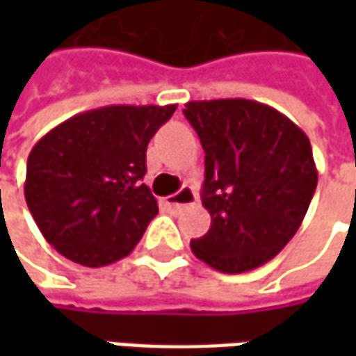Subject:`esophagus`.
I'll return each instance as SVG.
<instances>
[{
	"instance_id": "esophagus-1",
	"label": "esophagus",
	"mask_w": 356,
	"mask_h": 356,
	"mask_svg": "<svg viewBox=\"0 0 356 356\" xmlns=\"http://www.w3.org/2000/svg\"><path fill=\"white\" fill-rule=\"evenodd\" d=\"M196 202V194L190 186H182L176 194H172L168 198H164V204L170 206L174 210H180V208H186V206H192Z\"/></svg>"
}]
</instances>
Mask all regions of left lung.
<instances>
[{"instance_id": "obj_1", "label": "left lung", "mask_w": 356, "mask_h": 356, "mask_svg": "<svg viewBox=\"0 0 356 356\" xmlns=\"http://www.w3.org/2000/svg\"><path fill=\"white\" fill-rule=\"evenodd\" d=\"M184 117L206 152L202 204L212 216L194 255L222 273L264 266L299 229L317 188L307 134L248 99L190 101Z\"/></svg>"}]
</instances>
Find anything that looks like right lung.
Here are the masks:
<instances>
[{
    "label": "right lung",
    "mask_w": 356,
    "mask_h": 356,
    "mask_svg": "<svg viewBox=\"0 0 356 356\" xmlns=\"http://www.w3.org/2000/svg\"><path fill=\"white\" fill-rule=\"evenodd\" d=\"M176 104H111L75 115L35 144L25 202L67 259L103 267L127 257L158 213L143 184L146 148Z\"/></svg>",
    "instance_id": "1"
}]
</instances>
